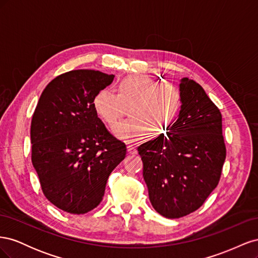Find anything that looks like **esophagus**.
<instances>
[{
	"mask_svg": "<svg viewBox=\"0 0 258 258\" xmlns=\"http://www.w3.org/2000/svg\"><path fill=\"white\" fill-rule=\"evenodd\" d=\"M127 151H128L129 154H132V155L137 154V148L134 145H131V144L127 145Z\"/></svg>",
	"mask_w": 258,
	"mask_h": 258,
	"instance_id": "esophagus-1",
	"label": "esophagus"
}]
</instances>
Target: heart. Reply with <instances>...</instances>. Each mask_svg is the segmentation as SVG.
Returning a JSON list of instances; mask_svg holds the SVG:
<instances>
[{"mask_svg": "<svg viewBox=\"0 0 258 258\" xmlns=\"http://www.w3.org/2000/svg\"><path fill=\"white\" fill-rule=\"evenodd\" d=\"M182 93L176 86L146 75H131L118 84V95L99 90L92 99L93 110L101 119L113 124L122 116L126 106L132 108L128 119L115 124L113 135L126 142H138L147 134L160 137L171 130L182 110Z\"/></svg>", "mask_w": 258, "mask_h": 258, "instance_id": "b5f03b06", "label": "heart"}]
</instances>
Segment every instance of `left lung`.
<instances>
[{"mask_svg":"<svg viewBox=\"0 0 258 258\" xmlns=\"http://www.w3.org/2000/svg\"><path fill=\"white\" fill-rule=\"evenodd\" d=\"M182 110L167 137L138 147L153 208L167 218L199 209L220 181L226 158L222 114L192 80L179 81Z\"/></svg>","mask_w":258,"mask_h":258,"instance_id":"8db88e82","label":"left lung"}]
</instances>
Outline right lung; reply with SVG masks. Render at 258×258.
<instances>
[{
  "instance_id": "right-lung-1",
  "label": "right lung",
  "mask_w": 258,
  "mask_h": 258,
  "mask_svg": "<svg viewBox=\"0 0 258 258\" xmlns=\"http://www.w3.org/2000/svg\"><path fill=\"white\" fill-rule=\"evenodd\" d=\"M115 75L75 70L57 76L43 90L31 121L32 163L42 190L53 206L84 214L103 199L112 171L126 157L93 110L96 93Z\"/></svg>"
}]
</instances>
